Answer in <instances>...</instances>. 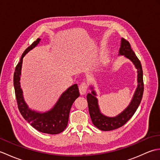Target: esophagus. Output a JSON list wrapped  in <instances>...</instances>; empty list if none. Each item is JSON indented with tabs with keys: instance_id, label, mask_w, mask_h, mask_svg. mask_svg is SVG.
Masks as SVG:
<instances>
[{
	"instance_id": "obj_1",
	"label": "esophagus",
	"mask_w": 160,
	"mask_h": 160,
	"mask_svg": "<svg viewBox=\"0 0 160 160\" xmlns=\"http://www.w3.org/2000/svg\"><path fill=\"white\" fill-rule=\"evenodd\" d=\"M88 89V86L86 82H82L79 86V91L81 95L85 94Z\"/></svg>"
}]
</instances>
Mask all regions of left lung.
<instances>
[{
	"instance_id": "8db88e82",
	"label": "left lung",
	"mask_w": 160,
	"mask_h": 160,
	"mask_svg": "<svg viewBox=\"0 0 160 160\" xmlns=\"http://www.w3.org/2000/svg\"><path fill=\"white\" fill-rule=\"evenodd\" d=\"M118 55L124 56L133 63L135 67L138 70V87L128 106L115 117H108L101 113L96 98V92L93 90L92 86L90 87L91 93H88L87 96L89 114L93 125L102 131L114 130L127 123L138 109L143 96V71L141 62L132 50L130 43L124 38L121 39V45Z\"/></svg>"
}]
</instances>
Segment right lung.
I'll return each instance as SVG.
<instances>
[{"instance_id":"add662e5","label":"right lung","mask_w":160,"mask_h":160,"mask_svg":"<svg viewBox=\"0 0 160 160\" xmlns=\"http://www.w3.org/2000/svg\"><path fill=\"white\" fill-rule=\"evenodd\" d=\"M40 40L37 39L22 53L13 74V86L18 109L24 119L37 131L44 133L55 135L62 132L66 128L71 106L76 98L80 96V93L77 84H74L64 91L53 107L49 111L41 113L29 108L24 100L20 82L22 58L30 50L38 45Z\"/></svg>"}]
</instances>
